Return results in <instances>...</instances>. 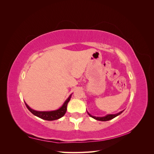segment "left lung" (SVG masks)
<instances>
[{
	"mask_svg": "<svg viewBox=\"0 0 154 154\" xmlns=\"http://www.w3.org/2000/svg\"><path fill=\"white\" fill-rule=\"evenodd\" d=\"M123 112V110L121 111V112H118V113H117V114H107L106 116H103V117H96V116H92L91 114H90L89 113H88V112H87V114H88V115H89L91 118H94V119H96V120L101 121V122H106V121H109V120H110V119H113V118H116V116H119V114H122V113Z\"/></svg>",
	"mask_w": 154,
	"mask_h": 154,
	"instance_id": "obj_1",
	"label": "left lung"
}]
</instances>
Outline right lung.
<instances>
[{
	"instance_id": "right-lung-1",
	"label": "right lung",
	"mask_w": 154,
	"mask_h": 154,
	"mask_svg": "<svg viewBox=\"0 0 154 154\" xmlns=\"http://www.w3.org/2000/svg\"><path fill=\"white\" fill-rule=\"evenodd\" d=\"M72 94H71L69 96L68 98L66 100V101L64 102L62 106L60 107V109L55 110H52V111H37L30 108V107L28 106V105H27L25 101L24 102L27 109H28L33 115L44 120L53 121V120L61 118L65 115V114H66L67 111V104L69 103V101H70V100H71Z\"/></svg>"
}]
</instances>
